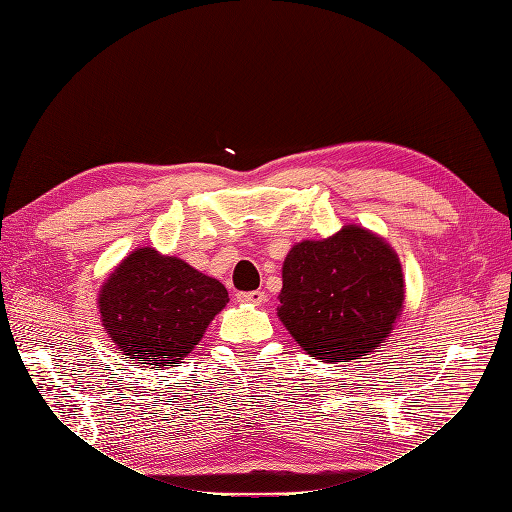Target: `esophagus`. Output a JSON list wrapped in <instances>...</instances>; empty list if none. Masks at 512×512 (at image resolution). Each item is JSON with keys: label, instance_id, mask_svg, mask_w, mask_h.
I'll use <instances>...</instances> for the list:
<instances>
[{"label": "esophagus", "instance_id": "34e87169", "mask_svg": "<svg viewBox=\"0 0 512 512\" xmlns=\"http://www.w3.org/2000/svg\"><path fill=\"white\" fill-rule=\"evenodd\" d=\"M237 299L241 303H250V305H262L267 301V294L260 292V290H252V292H239Z\"/></svg>", "mask_w": 512, "mask_h": 512}]
</instances>
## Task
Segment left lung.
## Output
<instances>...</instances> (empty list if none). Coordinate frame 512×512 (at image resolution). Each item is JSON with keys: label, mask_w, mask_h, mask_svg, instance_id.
I'll return each mask as SVG.
<instances>
[{"label": "left lung", "mask_w": 512, "mask_h": 512, "mask_svg": "<svg viewBox=\"0 0 512 512\" xmlns=\"http://www.w3.org/2000/svg\"><path fill=\"white\" fill-rule=\"evenodd\" d=\"M277 318L307 354L346 363L371 354L395 329L406 299L397 252L363 226L290 247Z\"/></svg>", "instance_id": "1"}]
</instances>
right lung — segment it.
<instances>
[{
    "label": "right lung",
    "instance_id": "1",
    "mask_svg": "<svg viewBox=\"0 0 512 512\" xmlns=\"http://www.w3.org/2000/svg\"><path fill=\"white\" fill-rule=\"evenodd\" d=\"M222 282L188 262L138 247L108 273L98 312L106 335L145 367H175L228 303Z\"/></svg>",
    "mask_w": 512,
    "mask_h": 512
}]
</instances>
